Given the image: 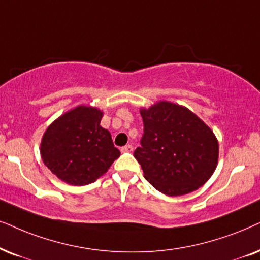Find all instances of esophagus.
Here are the masks:
<instances>
[{"instance_id": "34e87169", "label": "esophagus", "mask_w": 260, "mask_h": 260, "mask_svg": "<svg viewBox=\"0 0 260 260\" xmlns=\"http://www.w3.org/2000/svg\"><path fill=\"white\" fill-rule=\"evenodd\" d=\"M122 153H131V151L134 150V147L131 146V144H126V146H124V147H122Z\"/></svg>"}]
</instances>
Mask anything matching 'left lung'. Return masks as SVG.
Segmentation results:
<instances>
[{"mask_svg": "<svg viewBox=\"0 0 260 260\" xmlns=\"http://www.w3.org/2000/svg\"><path fill=\"white\" fill-rule=\"evenodd\" d=\"M144 134L134 156L144 178L167 196L200 188L217 166L218 142L212 130L186 107L159 101L141 109Z\"/></svg>", "mask_w": 260, "mask_h": 260, "instance_id": "8db88e82", "label": "left lung"}]
</instances>
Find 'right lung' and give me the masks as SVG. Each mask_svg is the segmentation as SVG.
<instances>
[{"label":"right lung","instance_id":"right-lung-1","mask_svg":"<svg viewBox=\"0 0 260 260\" xmlns=\"http://www.w3.org/2000/svg\"><path fill=\"white\" fill-rule=\"evenodd\" d=\"M103 111L81 105L50 124L40 143L45 166L67 184L83 186L105 174L120 151L100 126Z\"/></svg>","mask_w":260,"mask_h":260}]
</instances>
